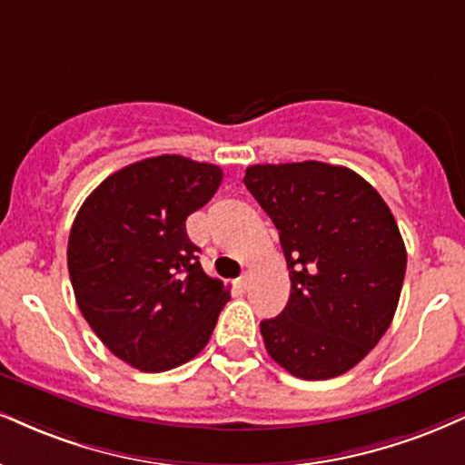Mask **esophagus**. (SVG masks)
<instances>
[{
  "mask_svg": "<svg viewBox=\"0 0 465 465\" xmlns=\"http://www.w3.org/2000/svg\"><path fill=\"white\" fill-rule=\"evenodd\" d=\"M233 288H238L240 292H244V290L249 288V277L247 275H242V277H238L236 282H233Z\"/></svg>",
  "mask_w": 465,
  "mask_h": 465,
  "instance_id": "obj_1",
  "label": "esophagus"
}]
</instances>
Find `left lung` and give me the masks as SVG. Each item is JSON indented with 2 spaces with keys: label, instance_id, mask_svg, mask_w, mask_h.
Returning a JSON list of instances; mask_svg holds the SVG:
<instances>
[{
  "label": "left lung",
  "instance_id": "left-lung-1",
  "mask_svg": "<svg viewBox=\"0 0 465 465\" xmlns=\"http://www.w3.org/2000/svg\"><path fill=\"white\" fill-rule=\"evenodd\" d=\"M244 186L279 232L290 271L283 312L260 322L268 355L307 381L338 377L392 322L407 251L381 194L346 166L255 164Z\"/></svg>",
  "mask_w": 465,
  "mask_h": 465
}]
</instances>
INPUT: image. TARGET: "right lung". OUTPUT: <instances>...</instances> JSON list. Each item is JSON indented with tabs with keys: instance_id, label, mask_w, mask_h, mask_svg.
<instances>
[{
	"instance_id": "1",
	"label": "right lung",
	"mask_w": 465,
	"mask_h": 465,
	"mask_svg": "<svg viewBox=\"0 0 465 465\" xmlns=\"http://www.w3.org/2000/svg\"><path fill=\"white\" fill-rule=\"evenodd\" d=\"M221 182L208 162L147 158L104 179L73 221L66 262L77 307L138 371L164 372L199 355L229 301L186 233V218Z\"/></svg>"
}]
</instances>
